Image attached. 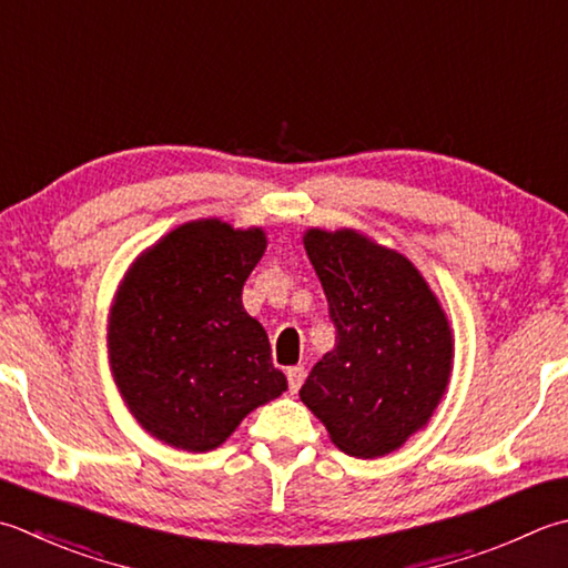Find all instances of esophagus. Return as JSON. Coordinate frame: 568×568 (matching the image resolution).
Instances as JSON below:
<instances>
[{"mask_svg": "<svg viewBox=\"0 0 568 568\" xmlns=\"http://www.w3.org/2000/svg\"><path fill=\"white\" fill-rule=\"evenodd\" d=\"M305 376H307L305 366H291V369H287V386H291V394L300 392V386H303Z\"/></svg>", "mask_w": 568, "mask_h": 568, "instance_id": "obj_1", "label": "esophagus"}]
</instances>
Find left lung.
Instances as JSON below:
<instances>
[{"instance_id": "obj_1", "label": "left lung", "mask_w": 568, "mask_h": 568, "mask_svg": "<svg viewBox=\"0 0 568 568\" xmlns=\"http://www.w3.org/2000/svg\"><path fill=\"white\" fill-rule=\"evenodd\" d=\"M303 243L337 339L300 398L342 453L382 458L424 428L446 394L448 317L416 265L364 233L307 229Z\"/></svg>"}]
</instances>
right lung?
I'll return each mask as SVG.
<instances>
[{
	"label": "right lung",
	"instance_id": "right-lung-1",
	"mask_svg": "<svg viewBox=\"0 0 568 568\" xmlns=\"http://www.w3.org/2000/svg\"><path fill=\"white\" fill-rule=\"evenodd\" d=\"M263 251V229L189 221L144 251L118 287L110 369L130 414L166 446L214 450L287 388L268 335L241 303Z\"/></svg>",
	"mask_w": 568,
	"mask_h": 568
}]
</instances>
